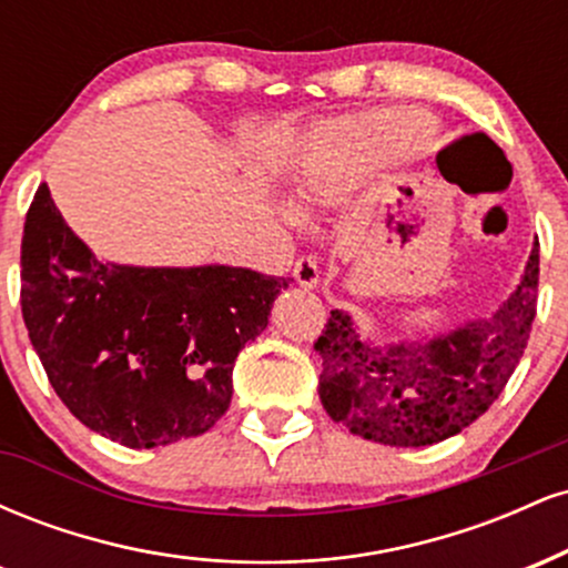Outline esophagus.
Returning <instances> with one entry per match:
<instances>
[{
    "mask_svg": "<svg viewBox=\"0 0 568 568\" xmlns=\"http://www.w3.org/2000/svg\"><path fill=\"white\" fill-rule=\"evenodd\" d=\"M293 277H296V283L302 285V288H315L317 280H321V270H317L315 258L312 256L296 258V264H293Z\"/></svg>",
    "mask_w": 568,
    "mask_h": 568,
    "instance_id": "34e87169",
    "label": "esophagus"
}]
</instances>
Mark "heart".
Returning a JSON list of instances; mask_svg holds the SVG:
<instances>
[{"instance_id": "heart-1", "label": "heart", "mask_w": 568, "mask_h": 568, "mask_svg": "<svg viewBox=\"0 0 568 568\" xmlns=\"http://www.w3.org/2000/svg\"><path fill=\"white\" fill-rule=\"evenodd\" d=\"M408 143L397 135L393 112L347 116L331 130L323 158L298 181V197L310 205H325L342 197L357 179L406 152Z\"/></svg>"}]
</instances>
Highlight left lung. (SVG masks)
I'll use <instances>...</instances> for the list:
<instances>
[{"label": "left lung", "mask_w": 568, "mask_h": 568, "mask_svg": "<svg viewBox=\"0 0 568 568\" xmlns=\"http://www.w3.org/2000/svg\"><path fill=\"white\" fill-rule=\"evenodd\" d=\"M539 288V243L520 285L488 321L422 342L376 347L347 312H331L315 349L323 408L352 435L384 446H433L470 427L524 357Z\"/></svg>", "instance_id": "obj_1"}]
</instances>
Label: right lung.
<instances>
[{
    "label": "right lung",
    "instance_id": "right-lung-1",
    "mask_svg": "<svg viewBox=\"0 0 568 568\" xmlns=\"http://www.w3.org/2000/svg\"><path fill=\"white\" fill-rule=\"evenodd\" d=\"M288 283L243 266L98 262L48 184L26 213L21 310L31 344L63 406L128 448L216 425L240 349L266 328Z\"/></svg>",
    "mask_w": 568,
    "mask_h": 568
}]
</instances>
